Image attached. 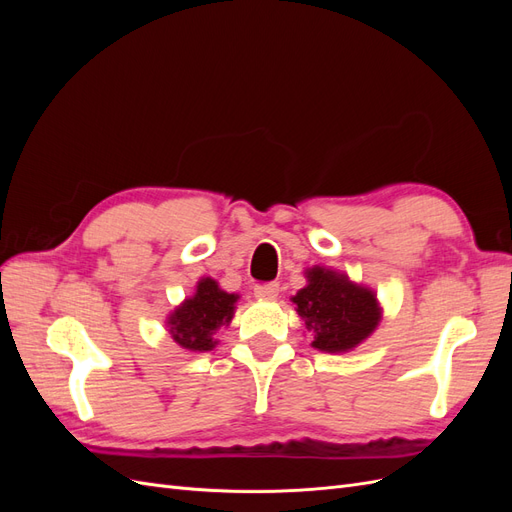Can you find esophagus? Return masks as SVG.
Listing matches in <instances>:
<instances>
[{
  "label": "esophagus",
  "mask_w": 512,
  "mask_h": 512,
  "mask_svg": "<svg viewBox=\"0 0 512 512\" xmlns=\"http://www.w3.org/2000/svg\"><path fill=\"white\" fill-rule=\"evenodd\" d=\"M254 294L258 299H275L280 294V284H262L254 288Z\"/></svg>",
  "instance_id": "34e87169"
}]
</instances>
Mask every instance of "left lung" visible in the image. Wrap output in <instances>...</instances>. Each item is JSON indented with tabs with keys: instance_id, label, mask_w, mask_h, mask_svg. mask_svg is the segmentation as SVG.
<instances>
[{
	"instance_id": "obj_1",
	"label": "left lung",
	"mask_w": 512,
	"mask_h": 512,
	"mask_svg": "<svg viewBox=\"0 0 512 512\" xmlns=\"http://www.w3.org/2000/svg\"><path fill=\"white\" fill-rule=\"evenodd\" d=\"M305 277L307 286L294 294L292 303L314 337V348L348 352L376 331L382 309L374 290L327 267L307 269Z\"/></svg>"
}]
</instances>
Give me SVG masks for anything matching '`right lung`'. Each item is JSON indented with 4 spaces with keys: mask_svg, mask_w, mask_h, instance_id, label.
I'll use <instances>...</instances> for the list:
<instances>
[{
    "mask_svg": "<svg viewBox=\"0 0 512 512\" xmlns=\"http://www.w3.org/2000/svg\"><path fill=\"white\" fill-rule=\"evenodd\" d=\"M239 294H230L211 277L196 284V292L168 316L166 327L175 342L190 352H207L218 344V331L235 316Z\"/></svg>",
    "mask_w": 512,
    "mask_h": 512,
    "instance_id": "right-lung-1",
    "label": "right lung"
}]
</instances>
